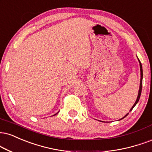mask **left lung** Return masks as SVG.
<instances>
[{
  "label": "left lung",
  "instance_id": "left-lung-1",
  "mask_svg": "<svg viewBox=\"0 0 152 152\" xmlns=\"http://www.w3.org/2000/svg\"><path fill=\"white\" fill-rule=\"evenodd\" d=\"M139 61H140V71H141V80H140V90H139V93H138V96H137V100H136V102H135V103L134 104V105L132 106V108L130 109V111H132V110L133 108H134V107L135 105H136V104L138 103V101H139V100H140V96H141V93H142V78H143V71H142V64H141V62H140V60H139ZM128 114L129 113H127V115H126L124 117V118H125L126 116H127L128 115ZM123 118H122V119H123ZM121 119V120H122Z\"/></svg>",
  "mask_w": 152,
  "mask_h": 152
}]
</instances>
